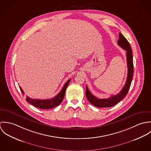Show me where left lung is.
<instances>
[{"label": "left lung", "instance_id": "8db88e82", "mask_svg": "<svg viewBox=\"0 0 151 151\" xmlns=\"http://www.w3.org/2000/svg\"><path fill=\"white\" fill-rule=\"evenodd\" d=\"M117 44L119 45V46H120L121 47L127 51L126 57L128 68L127 80L124 86H123V89L119 93H118L117 95H112L110 98L106 99H99L95 97L91 93L86 86V95L88 100L91 104L98 108H109L113 106L114 105L119 103L120 101H122L126 96L129 91V87L132 80L134 71L132 50L129 42L121 33H119V39L117 41Z\"/></svg>", "mask_w": 151, "mask_h": 151}]
</instances>
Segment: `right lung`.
<instances>
[{
  "instance_id": "add662e5",
  "label": "right lung",
  "mask_w": 151,
  "mask_h": 151,
  "mask_svg": "<svg viewBox=\"0 0 151 151\" xmlns=\"http://www.w3.org/2000/svg\"><path fill=\"white\" fill-rule=\"evenodd\" d=\"M71 79L68 80L65 84V86L63 87L61 91L54 98L50 99H31L28 96L26 97V101L33 105L36 108L42 109H49L52 108H55L58 105H59L63 101V99L65 97V92L66 88L68 86V84L70 82ZM20 89L21 90V92L22 94L24 93L23 90L22 88L20 86Z\"/></svg>"
}]
</instances>
